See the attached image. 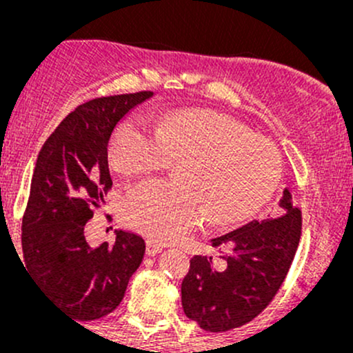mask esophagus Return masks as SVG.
I'll return each instance as SVG.
<instances>
[{"label": "esophagus", "mask_w": 353, "mask_h": 353, "mask_svg": "<svg viewBox=\"0 0 353 353\" xmlns=\"http://www.w3.org/2000/svg\"><path fill=\"white\" fill-rule=\"evenodd\" d=\"M145 252H148V255H156L163 252V245L157 244V242L154 241H148V249H145Z\"/></svg>", "instance_id": "1"}]
</instances>
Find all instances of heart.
I'll return each mask as SVG.
<instances>
[{
    "label": "heart",
    "mask_w": 353,
    "mask_h": 353,
    "mask_svg": "<svg viewBox=\"0 0 353 353\" xmlns=\"http://www.w3.org/2000/svg\"><path fill=\"white\" fill-rule=\"evenodd\" d=\"M112 165L143 176L177 163V179L145 181L128 192L123 221L156 242H172L209 217L232 225L254 216L277 188L281 152L244 124L210 109H185L154 121V131L125 117L111 139Z\"/></svg>",
    "instance_id": "1"
}]
</instances>
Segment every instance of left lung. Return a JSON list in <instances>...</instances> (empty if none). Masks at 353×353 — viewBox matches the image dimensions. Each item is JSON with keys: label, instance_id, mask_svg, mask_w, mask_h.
<instances>
[{"label": "left lung", "instance_id": "left-lung-1", "mask_svg": "<svg viewBox=\"0 0 353 353\" xmlns=\"http://www.w3.org/2000/svg\"><path fill=\"white\" fill-rule=\"evenodd\" d=\"M274 219L252 221L210 241L228 245L219 267L212 257L194 255L181 285L182 307L209 332H228L257 317L285 281L302 234V212L283 189Z\"/></svg>", "mask_w": 353, "mask_h": 353}]
</instances>
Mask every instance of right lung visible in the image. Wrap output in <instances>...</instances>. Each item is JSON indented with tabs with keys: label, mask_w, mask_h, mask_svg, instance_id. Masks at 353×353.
I'll return each mask as SVG.
<instances>
[{
	"label": "right lung",
	"mask_w": 353,
	"mask_h": 353,
	"mask_svg": "<svg viewBox=\"0 0 353 353\" xmlns=\"http://www.w3.org/2000/svg\"><path fill=\"white\" fill-rule=\"evenodd\" d=\"M152 91L81 104L39 151L23 216L28 272L59 309L78 322L111 314L143 262L144 239L116 230L114 244L91 247L84 225L112 188L109 143L119 121Z\"/></svg>",
	"instance_id": "add662e5"
}]
</instances>
